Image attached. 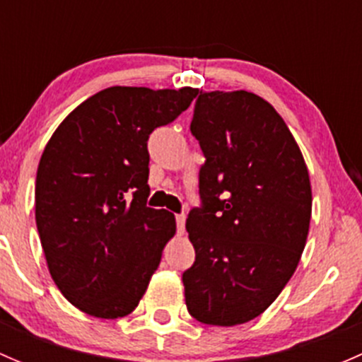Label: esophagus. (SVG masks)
Returning <instances> with one entry per match:
<instances>
[{
    "label": "esophagus",
    "instance_id": "34e87169",
    "mask_svg": "<svg viewBox=\"0 0 362 362\" xmlns=\"http://www.w3.org/2000/svg\"><path fill=\"white\" fill-rule=\"evenodd\" d=\"M175 221H177V231L184 233L185 229V215L184 214H177L175 215Z\"/></svg>",
    "mask_w": 362,
    "mask_h": 362
}]
</instances>
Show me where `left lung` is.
<instances>
[{"label":"left lung","instance_id":"left-lung-1","mask_svg":"<svg viewBox=\"0 0 362 362\" xmlns=\"http://www.w3.org/2000/svg\"><path fill=\"white\" fill-rule=\"evenodd\" d=\"M191 133L204 156L199 206L185 229L196 250L185 305L210 326L261 315L293 276L308 236L312 187L275 108L247 90L199 93Z\"/></svg>","mask_w":362,"mask_h":362}]
</instances>
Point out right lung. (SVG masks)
Segmentation results:
<instances>
[{
	"label": "right lung",
	"instance_id": "right-lung-1",
	"mask_svg": "<svg viewBox=\"0 0 362 362\" xmlns=\"http://www.w3.org/2000/svg\"><path fill=\"white\" fill-rule=\"evenodd\" d=\"M198 89L108 87L61 122L36 171V228L49 272L71 305L100 319L133 312L175 217L147 206V141Z\"/></svg>",
	"mask_w": 362,
	"mask_h": 362
}]
</instances>
